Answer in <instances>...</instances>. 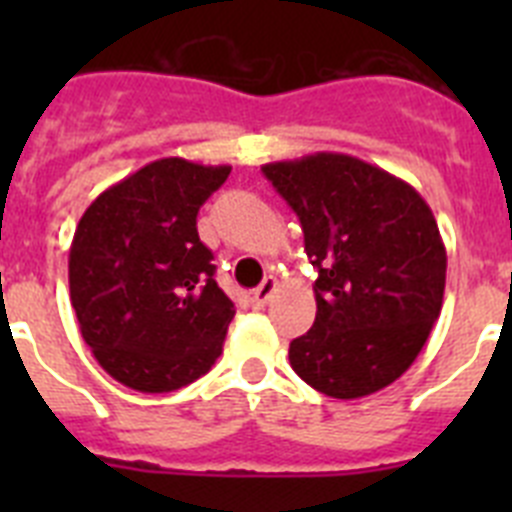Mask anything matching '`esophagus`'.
Wrapping results in <instances>:
<instances>
[{
	"label": "esophagus",
	"instance_id": "obj_1",
	"mask_svg": "<svg viewBox=\"0 0 512 512\" xmlns=\"http://www.w3.org/2000/svg\"><path fill=\"white\" fill-rule=\"evenodd\" d=\"M274 292H277V279L266 277L259 287L253 289V302H256V305H266V302L274 297Z\"/></svg>",
	"mask_w": 512,
	"mask_h": 512
}]
</instances>
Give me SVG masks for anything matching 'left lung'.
<instances>
[{
  "instance_id": "obj_1",
  "label": "left lung",
  "mask_w": 512,
  "mask_h": 512,
  "mask_svg": "<svg viewBox=\"0 0 512 512\" xmlns=\"http://www.w3.org/2000/svg\"><path fill=\"white\" fill-rule=\"evenodd\" d=\"M297 212L318 269L315 323L289 343L312 390L356 400L418 359L441 315L446 246L425 200L390 171L346 153L264 164Z\"/></svg>"
}]
</instances>
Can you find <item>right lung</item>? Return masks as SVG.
I'll return each mask as SVG.
<instances>
[{"instance_id": "right-lung-1", "label": "right lung", "mask_w": 512, "mask_h": 512, "mask_svg": "<svg viewBox=\"0 0 512 512\" xmlns=\"http://www.w3.org/2000/svg\"><path fill=\"white\" fill-rule=\"evenodd\" d=\"M228 174L158 158L104 189L76 225L69 289L81 338L130 390H182L223 354L235 307L217 287L197 212Z\"/></svg>"}]
</instances>
